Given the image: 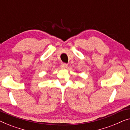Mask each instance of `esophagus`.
I'll return each instance as SVG.
<instances>
[{"label": "esophagus", "instance_id": "34e87169", "mask_svg": "<svg viewBox=\"0 0 130 130\" xmlns=\"http://www.w3.org/2000/svg\"><path fill=\"white\" fill-rule=\"evenodd\" d=\"M61 67L62 68H67L68 67V65L67 64V63H62L61 65Z\"/></svg>", "mask_w": 130, "mask_h": 130}]
</instances>
